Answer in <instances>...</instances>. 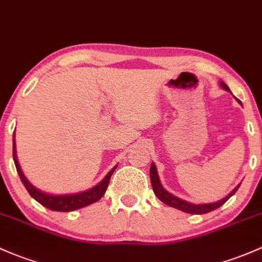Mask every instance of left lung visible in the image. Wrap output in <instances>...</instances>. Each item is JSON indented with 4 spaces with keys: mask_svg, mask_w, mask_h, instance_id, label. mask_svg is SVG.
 Returning <instances> with one entry per match:
<instances>
[{
    "mask_svg": "<svg viewBox=\"0 0 262 262\" xmlns=\"http://www.w3.org/2000/svg\"><path fill=\"white\" fill-rule=\"evenodd\" d=\"M221 86L224 87L225 90H227V91H230L229 87L225 85L224 82H221ZM150 179H151V184H152L155 195L161 200L164 204L168 205V206H171V207H175V209H177V210L184 211V212L193 213V215H202V213H207V212H210V211L219 209V207L222 206V205H224L227 200L231 198L233 193L237 191L238 186H240V185H238V186H236L235 188H233V191L230 193V195H227L226 198L220 200L219 202H213V204L193 205V204H190V202H187V201H184V200L176 198V196L171 195L170 192H167V191H166L165 188L161 186V184H160V180H159V175H157L156 166H155L154 162L151 164V167H150Z\"/></svg>",
    "mask_w": 262,
    "mask_h": 262,
    "instance_id": "left-lung-1",
    "label": "left lung"
}]
</instances>
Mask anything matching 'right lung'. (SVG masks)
Segmentation results:
<instances>
[{"label":"right lung","instance_id":"obj_1","mask_svg":"<svg viewBox=\"0 0 262 262\" xmlns=\"http://www.w3.org/2000/svg\"><path fill=\"white\" fill-rule=\"evenodd\" d=\"M13 161H15L16 170H17L19 179H21L22 184L25 185V187L27 188L29 193L32 196L36 201H38L42 206L47 207V209L53 210V211H62V212H69V211L78 210L81 207L89 206V205L94 204L102 198L106 192V188L108 186L110 179H111V175L114 173L115 166L111 171L106 175L105 179L100 182V184L96 185L95 187L90 188V190L83 191V192L80 193H72V195H49V193H45L42 191L37 190L36 187H33L32 185L27 181L26 177L22 173L21 168H19L17 156H16V147H15V136H13Z\"/></svg>","mask_w":262,"mask_h":262}]
</instances>
